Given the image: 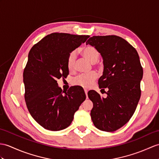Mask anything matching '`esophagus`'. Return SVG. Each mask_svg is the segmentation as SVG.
<instances>
[{
  "mask_svg": "<svg viewBox=\"0 0 159 159\" xmlns=\"http://www.w3.org/2000/svg\"><path fill=\"white\" fill-rule=\"evenodd\" d=\"M84 93H85L86 96H87V93H88V91L87 89H84Z\"/></svg>",
  "mask_w": 159,
  "mask_h": 159,
  "instance_id": "obj_1",
  "label": "esophagus"
}]
</instances>
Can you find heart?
I'll list each match as a JSON object with an SVG mask.
<instances>
[{
    "instance_id": "obj_1",
    "label": "heart",
    "mask_w": 159,
    "mask_h": 159,
    "mask_svg": "<svg viewBox=\"0 0 159 159\" xmlns=\"http://www.w3.org/2000/svg\"><path fill=\"white\" fill-rule=\"evenodd\" d=\"M81 53L84 58L89 61L92 64L96 62L99 57V52L96 48L93 46H87L81 49ZM76 58V51H72L68 55L67 60V67L70 71L75 69V62ZM97 78V74L95 72H91L87 75H80L74 79V83L76 85L84 88L89 87L93 81Z\"/></svg>"
}]
</instances>
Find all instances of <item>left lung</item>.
Returning <instances> with one entry per match:
<instances>
[{
  "instance_id": "1",
  "label": "left lung",
  "mask_w": 159,
  "mask_h": 159,
  "mask_svg": "<svg viewBox=\"0 0 159 159\" xmlns=\"http://www.w3.org/2000/svg\"><path fill=\"white\" fill-rule=\"evenodd\" d=\"M88 44L102 55L104 72L98 84L102 90L108 89L106 98L95 91L88 93L93 104L91 119L98 129L112 132L126 124L135 111L141 96L143 69L137 51L120 36H94Z\"/></svg>"
}]
</instances>
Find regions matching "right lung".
Here are the masks:
<instances>
[{
  "mask_svg": "<svg viewBox=\"0 0 159 159\" xmlns=\"http://www.w3.org/2000/svg\"><path fill=\"white\" fill-rule=\"evenodd\" d=\"M89 37L52 33L30 51L24 71L25 101L33 119L47 130L57 131L70 126L74 114L85 100L82 89L75 87L64 92L57 79L68 75V55Z\"/></svg>",
  "mask_w": 159,
  "mask_h": 159,
  "instance_id": "obj_1",
  "label": "right lung"
}]
</instances>
